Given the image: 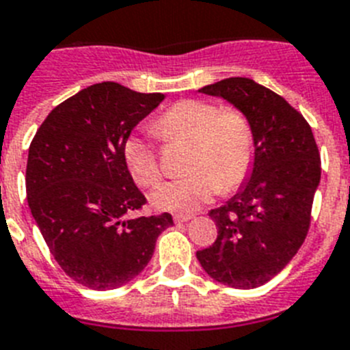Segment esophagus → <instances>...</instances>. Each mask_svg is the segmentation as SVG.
<instances>
[{
	"label": "esophagus",
	"mask_w": 350,
	"mask_h": 350,
	"mask_svg": "<svg viewBox=\"0 0 350 350\" xmlns=\"http://www.w3.org/2000/svg\"><path fill=\"white\" fill-rule=\"evenodd\" d=\"M193 215H174V222H178V224H180V222H189L190 219H192Z\"/></svg>",
	"instance_id": "esophagus-1"
}]
</instances>
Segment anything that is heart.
Listing matches in <instances>:
<instances>
[{"label":"heart","instance_id":"1","mask_svg":"<svg viewBox=\"0 0 350 350\" xmlns=\"http://www.w3.org/2000/svg\"><path fill=\"white\" fill-rule=\"evenodd\" d=\"M154 131L163 140L190 142L189 176L161 183L151 196L158 210L192 213L210 201L217 190L231 192L245 181L254 160V135L249 120L234 110L208 101L183 99L167 108ZM124 163L140 187L160 181L157 151L144 137L131 135L122 148Z\"/></svg>","mask_w":350,"mask_h":350}]
</instances>
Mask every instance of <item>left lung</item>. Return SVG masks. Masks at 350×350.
<instances>
[{
	"instance_id": "left-lung-1",
	"label": "left lung",
	"mask_w": 350,
	"mask_h": 350,
	"mask_svg": "<svg viewBox=\"0 0 350 350\" xmlns=\"http://www.w3.org/2000/svg\"><path fill=\"white\" fill-rule=\"evenodd\" d=\"M231 103L254 135L251 176L210 211L219 234L198 260L210 278L233 288H256L288 265L310 230L320 183V154L306 119L281 96L249 78H226L199 89Z\"/></svg>"
}]
</instances>
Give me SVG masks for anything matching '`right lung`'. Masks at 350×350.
Here are the masks:
<instances>
[{
	"mask_svg": "<svg viewBox=\"0 0 350 350\" xmlns=\"http://www.w3.org/2000/svg\"><path fill=\"white\" fill-rule=\"evenodd\" d=\"M165 99L116 81L80 90L49 111L26 165V196L53 258L76 283L113 290L151 260L172 215L124 219L146 204L124 163L126 139Z\"/></svg>",
	"mask_w": 350,
	"mask_h": 350,
	"instance_id": "add662e5",
	"label": "right lung"
}]
</instances>
